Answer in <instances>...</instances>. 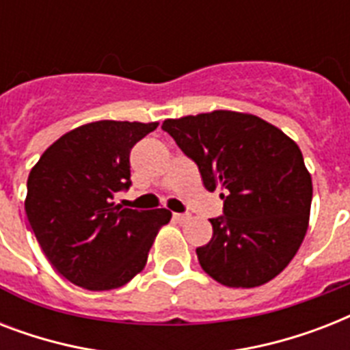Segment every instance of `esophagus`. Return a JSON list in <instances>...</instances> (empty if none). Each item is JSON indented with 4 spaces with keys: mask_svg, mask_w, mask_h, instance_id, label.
<instances>
[{
    "mask_svg": "<svg viewBox=\"0 0 350 350\" xmlns=\"http://www.w3.org/2000/svg\"><path fill=\"white\" fill-rule=\"evenodd\" d=\"M172 218L176 219V221H178V224H183V221H189V219H191V214H187V213H176L174 216H172Z\"/></svg>",
    "mask_w": 350,
    "mask_h": 350,
    "instance_id": "34e87169",
    "label": "esophagus"
}]
</instances>
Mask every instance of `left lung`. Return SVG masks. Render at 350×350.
Returning a JSON list of instances; mask_svg holds the SVG:
<instances>
[{"label":"left lung","mask_w":350,"mask_h":350,"mask_svg":"<svg viewBox=\"0 0 350 350\" xmlns=\"http://www.w3.org/2000/svg\"><path fill=\"white\" fill-rule=\"evenodd\" d=\"M198 165L207 191L221 187L224 216L198 247L200 265L227 287H258L291 263L309 227L312 180L296 143L252 114L214 111L165 120Z\"/></svg>","instance_id":"8db88e82"}]
</instances>
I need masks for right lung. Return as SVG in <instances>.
Listing matches in <instances>:
<instances>
[{"instance_id": "right-lung-1", "label": "right lung", "mask_w": 350, "mask_h": 350, "mask_svg": "<svg viewBox=\"0 0 350 350\" xmlns=\"http://www.w3.org/2000/svg\"><path fill=\"white\" fill-rule=\"evenodd\" d=\"M158 123L94 121L67 132L30 170L25 213L52 267L74 285L111 291L147 263L167 208L114 203L132 185L129 154Z\"/></svg>"}]
</instances>
